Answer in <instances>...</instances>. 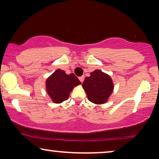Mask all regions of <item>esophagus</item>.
I'll return each mask as SVG.
<instances>
[{"mask_svg":"<svg viewBox=\"0 0 159 159\" xmlns=\"http://www.w3.org/2000/svg\"><path fill=\"white\" fill-rule=\"evenodd\" d=\"M84 77L83 76H82V77H79V80H80V81L81 82H83V81H84Z\"/></svg>","mask_w":159,"mask_h":159,"instance_id":"obj_1","label":"esophagus"}]
</instances>
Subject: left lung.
<instances>
[{"mask_svg": "<svg viewBox=\"0 0 159 159\" xmlns=\"http://www.w3.org/2000/svg\"><path fill=\"white\" fill-rule=\"evenodd\" d=\"M89 101L100 105L106 103L114 91V85L110 75L99 69L92 71L82 83Z\"/></svg>", "mask_w": 159, "mask_h": 159, "instance_id": "obj_1", "label": "left lung"}]
</instances>
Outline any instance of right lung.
<instances>
[{"label":"right lung","instance_id":"1","mask_svg":"<svg viewBox=\"0 0 159 159\" xmlns=\"http://www.w3.org/2000/svg\"><path fill=\"white\" fill-rule=\"evenodd\" d=\"M80 84L81 82L74 74L66 75L58 69L46 79L45 90L53 103H61L68 99L71 91Z\"/></svg>","mask_w":159,"mask_h":159}]
</instances>
